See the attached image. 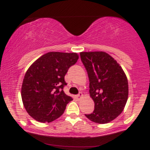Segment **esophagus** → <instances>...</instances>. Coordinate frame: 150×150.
Segmentation results:
<instances>
[{"mask_svg": "<svg viewBox=\"0 0 150 150\" xmlns=\"http://www.w3.org/2000/svg\"><path fill=\"white\" fill-rule=\"evenodd\" d=\"M82 96H83V94H82V93H79V94H78V95L75 96V98H76L77 99H78V100H79L81 98H82Z\"/></svg>", "mask_w": 150, "mask_h": 150, "instance_id": "obj_1", "label": "esophagus"}]
</instances>
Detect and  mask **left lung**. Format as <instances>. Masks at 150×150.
Returning a JSON list of instances; mask_svg holds the SVG:
<instances>
[{"mask_svg":"<svg viewBox=\"0 0 150 150\" xmlns=\"http://www.w3.org/2000/svg\"><path fill=\"white\" fill-rule=\"evenodd\" d=\"M80 55L88 74L90 96L95 103L93 112L85 116L96 123L111 122L122 113L128 100L127 77L106 52H81Z\"/></svg>","mask_w":150,"mask_h":150,"instance_id":"obj_1","label":"left lung"}]
</instances>
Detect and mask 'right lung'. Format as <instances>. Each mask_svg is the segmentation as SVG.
Wrapping results in <instances>:
<instances>
[{
  "label": "right lung",
  "mask_w": 150,
  "mask_h": 150,
  "mask_svg": "<svg viewBox=\"0 0 150 150\" xmlns=\"http://www.w3.org/2000/svg\"><path fill=\"white\" fill-rule=\"evenodd\" d=\"M77 53L52 52L28 68L21 86V98L28 114L36 121L50 122L59 118L72 100L66 95L64 77L78 60Z\"/></svg>",
  "instance_id": "add662e5"
}]
</instances>
